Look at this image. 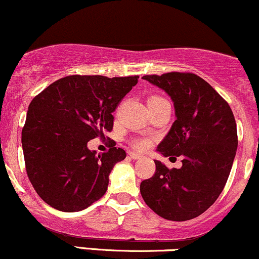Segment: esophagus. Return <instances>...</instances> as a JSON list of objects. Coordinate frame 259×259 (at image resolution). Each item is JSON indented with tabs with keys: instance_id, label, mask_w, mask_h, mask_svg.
I'll return each mask as SVG.
<instances>
[{
	"instance_id": "1",
	"label": "esophagus",
	"mask_w": 259,
	"mask_h": 259,
	"mask_svg": "<svg viewBox=\"0 0 259 259\" xmlns=\"http://www.w3.org/2000/svg\"><path fill=\"white\" fill-rule=\"evenodd\" d=\"M130 157H132L133 159H140L142 157V154H140L138 152H130Z\"/></svg>"
}]
</instances>
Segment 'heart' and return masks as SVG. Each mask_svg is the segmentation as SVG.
I'll list each match as a JSON object with an SVG mask.
<instances>
[{
    "instance_id": "heart-1",
    "label": "heart",
    "mask_w": 259,
    "mask_h": 259,
    "mask_svg": "<svg viewBox=\"0 0 259 259\" xmlns=\"http://www.w3.org/2000/svg\"><path fill=\"white\" fill-rule=\"evenodd\" d=\"M159 100H163L162 97L159 96H150L147 100V103H151V102H156V101H159ZM133 146L136 148V150H146L150 146V141L146 139H135L133 141Z\"/></svg>"
}]
</instances>
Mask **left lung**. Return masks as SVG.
<instances>
[{
  "label": "left lung",
  "mask_w": 259,
  "mask_h": 259,
  "mask_svg": "<svg viewBox=\"0 0 259 259\" xmlns=\"http://www.w3.org/2000/svg\"><path fill=\"white\" fill-rule=\"evenodd\" d=\"M142 79L167 92L173 101L177 119L157 152L181 156L183 165L168 169L154 159L156 173L142 181L140 192L162 218L190 221L206 212L227 184L237 150L233 111L196 74L174 72Z\"/></svg>",
  "instance_id": "left-lung-1"
}]
</instances>
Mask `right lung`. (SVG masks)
<instances>
[{"instance_id": "1", "label": "right lung", "mask_w": 259, "mask_h": 259, "mask_svg": "<svg viewBox=\"0 0 259 259\" xmlns=\"http://www.w3.org/2000/svg\"><path fill=\"white\" fill-rule=\"evenodd\" d=\"M138 79L69 75L31 101L22 146L29 180L49 206L79 212L106 194L113 167L126 153L112 146L100 154L88 142L111 132L112 113Z\"/></svg>"}]
</instances>
